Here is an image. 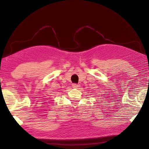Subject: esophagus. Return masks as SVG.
<instances>
[{
	"instance_id": "obj_1",
	"label": "esophagus",
	"mask_w": 149,
	"mask_h": 149,
	"mask_svg": "<svg viewBox=\"0 0 149 149\" xmlns=\"http://www.w3.org/2000/svg\"><path fill=\"white\" fill-rule=\"evenodd\" d=\"M72 86H73V88L78 89V88L80 86V85L77 84H72Z\"/></svg>"
}]
</instances>
